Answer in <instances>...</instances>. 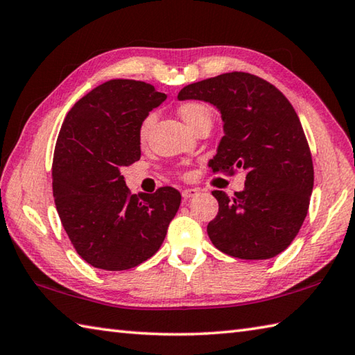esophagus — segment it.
Masks as SVG:
<instances>
[{
	"label": "esophagus",
	"mask_w": 355,
	"mask_h": 355,
	"mask_svg": "<svg viewBox=\"0 0 355 355\" xmlns=\"http://www.w3.org/2000/svg\"><path fill=\"white\" fill-rule=\"evenodd\" d=\"M198 193H200V191H198V189H193V187H187V189H183L182 196H183V198H184V200H189V198L197 197Z\"/></svg>",
	"instance_id": "obj_1"
}]
</instances>
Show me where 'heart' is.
Masks as SVG:
<instances>
[{
  "label": "heart",
  "instance_id": "1",
  "mask_svg": "<svg viewBox=\"0 0 355 355\" xmlns=\"http://www.w3.org/2000/svg\"><path fill=\"white\" fill-rule=\"evenodd\" d=\"M178 112L182 115L183 120L187 123V126H193L200 118H203L205 115H211L209 109L207 106H205L203 103H198V101H186L183 103L182 106L178 107ZM150 124H152V116H146L141 126H140V132H138V135H140V140H146V137L149 134V129H150Z\"/></svg>",
  "mask_w": 355,
  "mask_h": 355
}]
</instances>
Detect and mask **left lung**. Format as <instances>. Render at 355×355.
Listing matches in <instances>:
<instances>
[{
    "label": "left lung",
    "mask_w": 355,
    "mask_h": 355,
    "mask_svg": "<svg viewBox=\"0 0 355 355\" xmlns=\"http://www.w3.org/2000/svg\"><path fill=\"white\" fill-rule=\"evenodd\" d=\"M180 100L217 106L225 135L209 162L212 173L246 171L245 191H214L218 214L209 225L214 246L235 259L266 260L297 237L306 218L314 166L302 123L279 89L248 72L221 73L180 90Z\"/></svg>",
    "instance_id": "8db88e82"
}]
</instances>
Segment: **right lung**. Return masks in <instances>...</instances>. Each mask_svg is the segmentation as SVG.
I'll return each mask as SVG.
<instances>
[{"label":"right lung","instance_id":"right-lung-1","mask_svg":"<svg viewBox=\"0 0 355 355\" xmlns=\"http://www.w3.org/2000/svg\"><path fill=\"white\" fill-rule=\"evenodd\" d=\"M166 94L137 80H110L66 115L52 163L55 206L75 251L90 266L126 270L154 255L182 203L175 187L132 196L123 166L141 157L140 126Z\"/></svg>","mask_w":355,"mask_h":355}]
</instances>
